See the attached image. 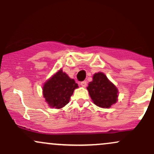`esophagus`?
Here are the masks:
<instances>
[{"label": "esophagus", "mask_w": 154, "mask_h": 154, "mask_svg": "<svg viewBox=\"0 0 154 154\" xmlns=\"http://www.w3.org/2000/svg\"><path fill=\"white\" fill-rule=\"evenodd\" d=\"M80 85H81V86H82V87L85 88L86 86H87V82H86V81H82V82L80 83Z\"/></svg>", "instance_id": "obj_1"}]
</instances>
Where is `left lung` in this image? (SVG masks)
<instances>
[{
  "label": "left lung",
  "instance_id": "1",
  "mask_svg": "<svg viewBox=\"0 0 154 154\" xmlns=\"http://www.w3.org/2000/svg\"><path fill=\"white\" fill-rule=\"evenodd\" d=\"M92 100L96 106L109 108L117 100L118 90L102 72L95 74L87 88Z\"/></svg>",
  "mask_w": 154,
  "mask_h": 154
}]
</instances>
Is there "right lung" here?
<instances>
[{"label":"right lung","instance_id":"obj_1","mask_svg":"<svg viewBox=\"0 0 154 154\" xmlns=\"http://www.w3.org/2000/svg\"><path fill=\"white\" fill-rule=\"evenodd\" d=\"M78 85L59 70L43 86V96L51 107L61 109L69 103L70 97Z\"/></svg>","mask_w":154,"mask_h":154}]
</instances>
